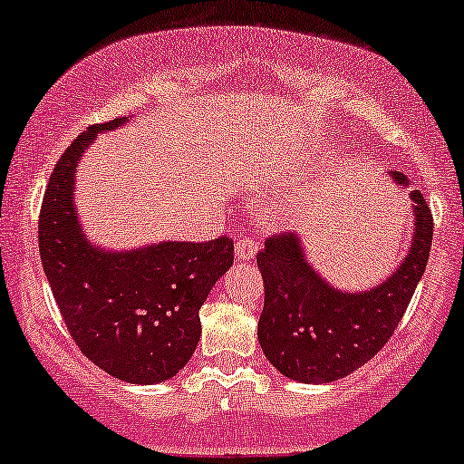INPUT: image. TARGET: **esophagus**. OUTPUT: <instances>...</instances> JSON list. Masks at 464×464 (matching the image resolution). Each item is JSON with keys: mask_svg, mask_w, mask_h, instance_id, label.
I'll return each mask as SVG.
<instances>
[{"mask_svg": "<svg viewBox=\"0 0 464 464\" xmlns=\"http://www.w3.org/2000/svg\"><path fill=\"white\" fill-rule=\"evenodd\" d=\"M234 251H237V258L247 262L254 260L256 254H258V241L254 237H241L237 238V245H234Z\"/></svg>", "mask_w": 464, "mask_h": 464, "instance_id": "obj_1", "label": "esophagus"}]
</instances>
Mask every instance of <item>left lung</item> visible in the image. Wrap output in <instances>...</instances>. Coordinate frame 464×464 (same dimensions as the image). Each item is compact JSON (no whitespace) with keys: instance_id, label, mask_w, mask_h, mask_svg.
Returning a JSON list of instances; mask_svg holds the SVG:
<instances>
[{"instance_id":"left-lung-1","label":"left lung","mask_w":464,"mask_h":464,"mask_svg":"<svg viewBox=\"0 0 464 464\" xmlns=\"http://www.w3.org/2000/svg\"><path fill=\"white\" fill-rule=\"evenodd\" d=\"M398 185L407 176L392 171ZM413 243L385 282L363 293H346L320 277L296 234H276L258 254L265 307L258 340L266 359L288 379L331 382L368 363L390 342L424 276L432 245V213L417 188Z\"/></svg>"}]
</instances>
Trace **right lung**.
<instances>
[{
    "instance_id": "right-lung-1",
    "label": "right lung",
    "mask_w": 464,
    "mask_h": 464,
    "mask_svg": "<svg viewBox=\"0 0 464 464\" xmlns=\"http://www.w3.org/2000/svg\"><path fill=\"white\" fill-rule=\"evenodd\" d=\"M127 120L83 130L57 161L44 191L38 245L74 344L107 374L135 385L176 376L196 351L199 307L234 262L232 238L163 241L140 249H101L85 238L74 206L77 163L96 133Z\"/></svg>"
}]
</instances>
